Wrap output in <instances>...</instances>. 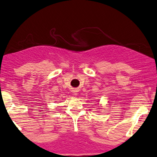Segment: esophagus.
I'll return each mask as SVG.
<instances>
[{
    "label": "esophagus",
    "mask_w": 157,
    "mask_h": 157,
    "mask_svg": "<svg viewBox=\"0 0 157 157\" xmlns=\"http://www.w3.org/2000/svg\"><path fill=\"white\" fill-rule=\"evenodd\" d=\"M74 93V94H75V95H77V94H78V91L74 90V93Z\"/></svg>",
    "instance_id": "1"
}]
</instances>
